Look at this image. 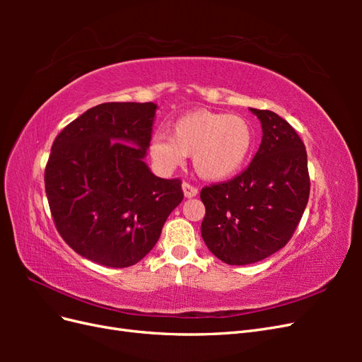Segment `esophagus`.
Here are the masks:
<instances>
[{
	"label": "esophagus",
	"instance_id": "1",
	"mask_svg": "<svg viewBox=\"0 0 362 362\" xmlns=\"http://www.w3.org/2000/svg\"><path fill=\"white\" fill-rule=\"evenodd\" d=\"M182 192H184V198H194V196H198V189L196 187H193L192 184H189V182H184L182 184Z\"/></svg>",
	"mask_w": 362,
	"mask_h": 362
}]
</instances>
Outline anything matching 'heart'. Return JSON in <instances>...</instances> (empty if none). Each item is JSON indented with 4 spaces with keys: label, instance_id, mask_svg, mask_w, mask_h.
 <instances>
[{
    "label": "heart",
    "instance_id": "1",
    "mask_svg": "<svg viewBox=\"0 0 362 362\" xmlns=\"http://www.w3.org/2000/svg\"><path fill=\"white\" fill-rule=\"evenodd\" d=\"M255 145V129L240 115L192 110L172 125L170 139L156 134L149 156L164 172H172L192 156L194 172L206 181H223L245 166Z\"/></svg>",
    "mask_w": 362,
    "mask_h": 362
}]
</instances>
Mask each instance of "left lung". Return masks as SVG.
Returning <instances> with one entry per match:
<instances>
[{"instance_id": "left-lung-1", "label": "left lung", "mask_w": 362, "mask_h": 362, "mask_svg": "<svg viewBox=\"0 0 362 362\" xmlns=\"http://www.w3.org/2000/svg\"><path fill=\"white\" fill-rule=\"evenodd\" d=\"M249 110L262 128L254 160L234 180L201 192L204 242L231 266L258 262L286 246L310 198L308 161L298 133L276 113Z\"/></svg>"}]
</instances>
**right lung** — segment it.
Returning <instances> with one entry per match:
<instances>
[{
    "mask_svg": "<svg viewBox=\"0 0 362 362\" xmlns=\"http://www.w3.org/2000/svg\"><path fill=\"white\" fill-rule=\"evenodd\" d=\"M157 104L105 103L63 128L51 148L45 190L57 231L76 254L107 267L139 262L182 198L180 180L145 163Z\"/></svg>",
    "mask_w": 362,
    "mask_h": 362,
    "instance_id": "1",
    "label": "right lung"
}]
</instances>
